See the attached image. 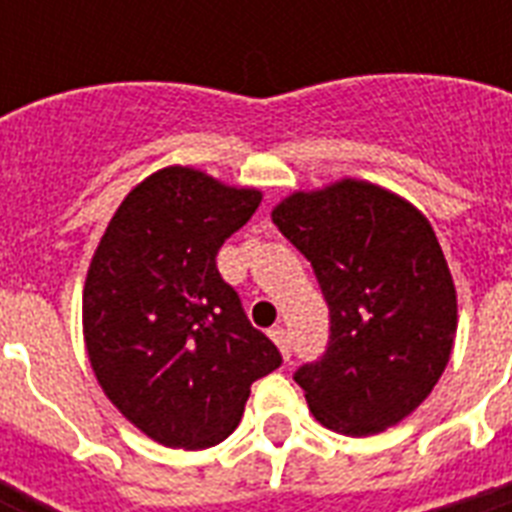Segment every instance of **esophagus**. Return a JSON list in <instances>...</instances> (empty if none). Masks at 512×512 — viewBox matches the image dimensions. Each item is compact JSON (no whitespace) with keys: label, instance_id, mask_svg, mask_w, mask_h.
<instances>
[{"label":"esophagus","instance_id":"esophagus-1","mask_svg":"<svg viewBox=\"0 0 512 512\" xmlns=\"http://www.w3.org/2000/svg\"><path fill=\"white\" fill-rule=\"evenodd\" d=\"M271 340L276 342V348L281 350V356H284V361H289V356H292V340H289V332L284 327H273L271 329Z\"/></svg>","mask_w":512,"mask_h":512}]
</instances>
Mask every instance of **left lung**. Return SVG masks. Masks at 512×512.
Returning a JSON list of instances; mask_svg holds the SVG:
<instances>
[{"label":"left lung","mask_w":512,"mask_h":512,"mask_svg":"<svg viewBox=\"0 0 512 512\" xmlns=\"http://www.w3.org/2000/svg\"><path fill=\"white\" fill-rule=\"evenodd\" d=\"M311 260L329 305V348L297 369L311 414L342 436L409 417L441 380L457 337V289L433 225L412 201L342 177L271 212Z\"/></svg>","instance_id":"1"}]
</instances>
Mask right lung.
<instances>
[{
    "instance_id": "right-lung-1",
    "label": "right lung",
    "mask_w": 512,
    "mask_h": 512,
    "mask_svg": "<svg viewBox=\"0 0 512 512\" xmlns=\"http://www.w3.org/2000/svg\"><path fill=\"white\" fill-rule=\"evenodd\" d=\"M260 201V188L172 164L140 180L100 236L82 292L84 348L108 401L156 444H220L252 382L281 366L215 263Z\"/></svg>"
}]
</instances>
